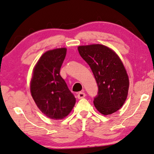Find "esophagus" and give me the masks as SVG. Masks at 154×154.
<instances>
[{
	"instance_id": "obj_1",
	"label": "esophagus",
	"mask_w": 154,
	"mask_h": 154,
	"mask_svg": "<svg viewBox=\"0 0 154 154\" xmlns=\"http://www.w3.org/2000/svg\"><path fill=\"white\" fill-rule=\"evenodd\" d=\"M86 97V93H84V92H79V93L77 94V98L78 99H82Z\"/></svg>"
}]
</instances>
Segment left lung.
Instances as JSON below:
<instances>
[{"label":"left lung","mask_w":154,"mask_h":154,"mask_svg":"<svg viewBox=\"0 0 154 154\" xmlns=\"http://www.w3.org/2000/svg\"><path fill=\"white\" fill-rule=\"evenodd\" d=\"M79 54L90 66L98 86L94 105L104 116L118 111L127 97L129 80L118 55L101 44L80 45Z\"/></svg>","instance_id":"1"}]
</instances>
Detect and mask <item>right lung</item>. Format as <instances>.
Returning a JSON list of instances; mask_svg holds the SVG:
<instances>
[{"mask_svg":"<svg viewBox=\"0 0 154 154\" xmlns=\"http://www.w3.org/2000/svg\"><path fill=\"white\" fill-rule=\"evenodd\" d=\"M66 48L45 52L33 70L30 92L36 106L50 119L61 120L74 107L76 99L71 93L60 69L66 55Z\"/></svg>","mask_w":154,"mask_h":154,"instance_id":"1","label":"right lung"}]
</instances>
